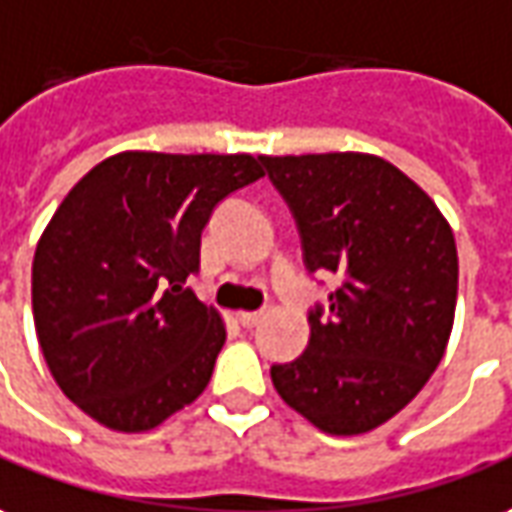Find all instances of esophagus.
<instances>
[{"label": "esophagus", "mask_w": 512, "mask_h": 512, "mask_svg": "<svg viewBox=\"0 0 512 512\" xmlns=\"http://www.w3.org/2000/svg\"><path fill=\"white\" fill-rule=\"evenodd\" d=\"M236 317H239V323H242L245 329H253V326H259L264 320V312L262 309H259V312H239Z\"/></svg>", "instance_id": "34e87169"}]
</instances>
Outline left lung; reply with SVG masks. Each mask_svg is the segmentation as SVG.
<instances>
[{
  "mask_svg": "<svg viewBox=\"0 0 512 512\" xmlns=\"http://www.w3.org/2000/svg\"><path fill=\"white\" fill-rule=\"evenodd\" d=\"M298 222L303 262L343 284L309 315V345L273 365L278 396L326 435L401 412L443 359L457 306V245L432 197L368 153L262 155Z\"/></svg>",
  "mask_w": 512,
  "mask_h": 512,
  "instance_id": "obj_1",
  "label": "left lung"
}]
</instances>
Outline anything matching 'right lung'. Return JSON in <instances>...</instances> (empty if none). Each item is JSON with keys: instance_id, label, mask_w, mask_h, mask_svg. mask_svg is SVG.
I'll return each instance as SVG.
<instances>
[{"instance_id": "right-lung-1", "label": "right lung", "mask_w": 512, "mask_h": 512, "mask_svg": "<svg viewBox=\"0 0 512 512\" xmlns=\"http://www.w3.org/2000/svg\"><path fill=\"white\" fill-rule=\"evenodd\" d=\"M262 175L248 153L128 150L63 197L35 248V334L97 424L147 432L206 390L225 323L183 284L214 206Z\"/></svg>"}]
</instances>
